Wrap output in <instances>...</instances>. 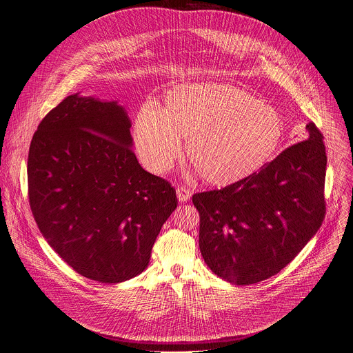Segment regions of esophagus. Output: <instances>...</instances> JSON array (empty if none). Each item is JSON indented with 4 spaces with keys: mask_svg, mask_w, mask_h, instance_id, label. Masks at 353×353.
<instances>
[{
    "mask_svg": "<svg viewBox=\"0 0 353 353\" xmlns=\"http://www.w3.org/2000/svg\"><path fill=\"white\" fill-rule=\"evenodd\" d=\"M176 194H177V199L180 201V203H187V201H190L191 198V190L185 188V187H179L176 190Z\"/></svg>",
    "mask_w": 353,
    "mask_h": 353,
    "instance_id": "obj_1",
    "label": "esophagus"
}]
</instances>
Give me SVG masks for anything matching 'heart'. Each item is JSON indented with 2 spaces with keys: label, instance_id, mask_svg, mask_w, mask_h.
<instances>
[{
  "label": "heart",
  "instance_id": "heart-1",
  "mask_svg": "<svg viewBox=\"0 0 353 353\" xmlns=\"http://www.w3.org/2000/svg\"><path fill=\"white\" fill-rule=\"evenodd\" d=\"M285 137L281 113L228 83H190L172 89L161 109L145 102L137 112L138 155L154 173L166 172L181 152L203 179L226 187L263 169Z\"/></svg>",
  "mask_w": 353,
  "mask_h": 353
}]
</instances>
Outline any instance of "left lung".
I'll list each match as a JSON object with an SVG mask.
<instances>
[{"label":"left lung","mask_w":353,"mask_h":353,"mask_svg":"<svg viewBox=\"0 0 353 353\" xmlns=\"http://www.w3.org/2000/svg\"><path fill=\"white\" fill-rule=\"evenodd\" d=\"M285 149L253 176L222 190L198 192L199 250L219 278L251 285L285 268L320 229L327 169L323 134Z\"/></svg>","instance_id":"8db88e82"}]
</instances>
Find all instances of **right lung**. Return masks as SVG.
Instances as JSON below:
<instances>
[{
	"label": "right lung",
	"mask_w": 353,
	"mask_h": 353,
	"mask_svg": "<svg viewBox=\"0 0 353 353\" xmlns=\"http://www.w3.org/2000/svg\"><path fill=\"white\" fill-rule=\"evenodd\" d=\"M117 100L65 97L39 124L28 158L29 203L46 241L74 271L120 283L149 264L177 207L176 191L141 168Z\"/></svg>",
	"instance_id": "obj_1"
}]
</instances>
